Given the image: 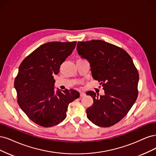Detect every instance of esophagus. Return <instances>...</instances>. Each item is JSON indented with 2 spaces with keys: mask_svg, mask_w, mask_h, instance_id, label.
<instances>
[{
  "mask_svg": "<svg viewBox=\"0 0 156 156\" xmlns=\"http://www.w3.org/2000/svg\"><path fill=\"white\" fill-rule=\"evenodd\" d=\"M80 97H83L85 96V93L84 91H80Z\"/></svg>",
  "mask_w": 156,
  "mask_h": 156,
  "instance_id": "obj_1",
  "label": "esophagus"
}]
</instances>
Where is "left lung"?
<instances>
[{
	"label": "left lung",
	"instance_id": "obj_1",
	"mask_svg": "<svg viewBox=\"0 0 156 156\" xmlns=\"http://www.w3.org/2000/svg\"><path fill=\"white\" fill-rule=\"evenodd\" d=\"M76 50L104 90L100 97L94 91L86 93L93 99L87 117L98 126H112L126 115L137 98V70L124 50L102 40L79 41Z\"/></svg>",
	"mask_w": 156,
	"mask_h": 156
}]
</instances>
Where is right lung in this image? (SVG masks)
<instances>
[{"label":"right lung","instance_id":"right-lung-1","mask_svg":"<svg viewBox=\"0 0 156 156\" xmlns=\"http://www.w3.org/2000/svg\"><path fill=\"white\" fill-rule=\"evenodd\" d=\"M76 42H49L35 50L19 67L14 87L20 108L31 120L51 127L66 118L68 105L79 98L75 90H55L54 75L76 47Z\"/></svg>","mask_w":156,"mask_h":156}]
</instances>
